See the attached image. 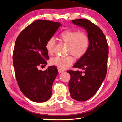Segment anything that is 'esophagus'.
I'll list each match as a JSON object with an SVG mask.
<instances>
[{
    "instance_id": "obj_1",
    "label": "esophagus",
    "mask_w": 122,
    "mask_h": 122,
    "mask_svg": "<svg viewBox=\"0 0 122 122\" xmlns=\"http://www.w3.org/2000/svg\"><path fill=\"white\" fill-rule=\"evenodd\" d=\"M65 71V70H63V69L58 68V71H59V73H63V72H64Z\"/></svg>"
}]
</instances>
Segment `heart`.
<instances>
[{
  "label": "heart",
  "mask_w": 122,
  "mask_h": 122,
  "mask_svg": "<svg viewBox=\"0 0 122 122\" xmlns=\"http://www.w3.org/2000/svg\"><path fill=\"white\" fill-rule=\"evenodd\" d=\"M59 39L62 42L68 45V53L74 55L76 59L83 57L87 52L90 45V38L85 32H79L77 30H65L59 35ZM55 40L53 38L47 41L45 48L49 55H53L54 52ZM74 58L71 55L66 56H56L51 59L50 63L58 68L65 69L69 67L74 62Z\"/></svg>",
  "instance_id": "b5f03b06"
}]
</instances>
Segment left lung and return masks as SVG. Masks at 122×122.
<instances>
[{"label": "left lung", "mask_w": 122, "mask_h": 122, "mask_svg": "<svg viewBox=\"0 0 122 122\" xmlns=\"http://www.w3.org/2000/svg\"><path fill=\"white\" fill-rule=\"evenodd\" d=\"M72 22L85 29L90 38L87 52L73 66L82 71H67L71 75L68 86L71 98L86 101L96 93L106 77L109 47L104 33L95 24L86 19L73 20Z\"/></svg>", "instance_id": "1"}]
</instances>
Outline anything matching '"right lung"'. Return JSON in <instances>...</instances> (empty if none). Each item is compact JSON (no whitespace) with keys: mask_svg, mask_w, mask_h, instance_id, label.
Masks as SVG:
<instances>
[{"mask_svg":"<svg viewBox=\"0 0 122 122\" xmlns=\"http://www.w3.org/2000/svg\"><path fill=\"white\" fill-rule=\"evenodd\" d=\"M61 26L60 22L36 20L16 38L13 54L16 81L22 94L33 102H44L51 97L57 68L49 66L44 71L38 68L47 64L46 43Z\"/></svg>","mask_w":122,"mask_h":122,"instance_id":"add662e5","label":"right lung"}]
</instances>
